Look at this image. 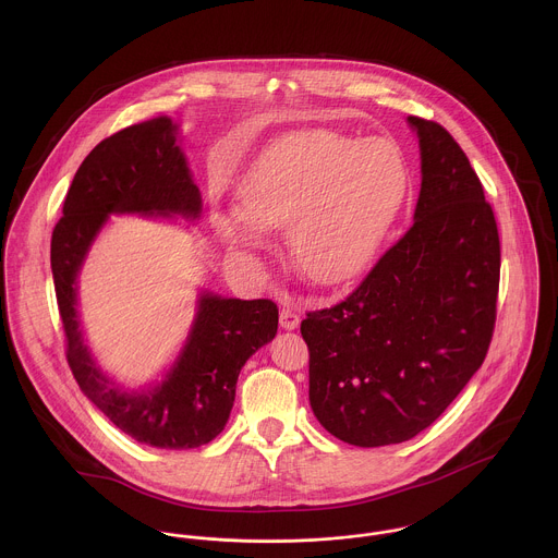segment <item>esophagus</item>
I'll return each mask as SVG.
<instances>
[{
    "label": "esophagus",
    "mask_w": 558,
    "mask_h": 558,
    "mask_svg": "<svg viewBox=\"0 0 558 558\" xmlns=\"http://www.w3.org/2000/svg\"><path fill=\"white\" fill-rule=\"evenodd\" d=\"M279 322H281V326H283L286 330H294V328L299 326V322H301V316H299V312H296L294 305L283 303L281 314H279Z\"/></svg>",
    "instance_id": "obj_1"
}]
</instances>
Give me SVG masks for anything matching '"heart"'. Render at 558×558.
<instances>
[{"mask_svg":"<svg viewBox=\"0 0 558 558\" xmlns=\"http://www.w3.org/2000/svg\"><path fill=\"white\" fill-rule=\"evenodd\" d=\"M408 165L385 140L307 131L281 137L246 167L240 213L223 226L226 242L253 248L259 228H288L294 266L335 286L363 272L398 217Z\"/></svg>","mask_w":558,"mask_h":558,"instance_id":"b5f03b06","label":"heart"}]
</instances>
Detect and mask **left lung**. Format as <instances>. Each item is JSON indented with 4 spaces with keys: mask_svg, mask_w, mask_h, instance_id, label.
<instances>
[{
    "mask_svg": "<svg viewBox=\"0 0 558 558\" xmlns=\"http://www.w3.org/2000/svg\"><path fill=\"white\" fill-rule=\"evenodd\" d=\"M421 148L414 223L341 303L310 312V401L322 427L385 447L429 427L487 354L500 240L483 184L438 122L408 116Z\"/></svg>",
    "mask_w": 558,
    "mask_h": 558,
    "instance_id": "obj_1",
    "label": "left lung"
}]
</instances>
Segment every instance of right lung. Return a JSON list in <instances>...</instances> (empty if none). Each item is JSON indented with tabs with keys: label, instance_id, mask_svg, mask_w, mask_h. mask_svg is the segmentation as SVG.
Segmentation results:
<instances>
[{
	"label": "right lung",
	"instance_id": "add662e5",
	"mask_svg": "<svg viewBox=\"0 0 558 558\" xmlns=\"http://www.w3.org/2000/svg\"><path fill=\"white\" fill-rule=\"evenodd\" d=\"M169 118L133 124L102 140L81 162L51 236V270L66 335V359L81 391L124 434L157 449H195L217 438L232 412L240 369L277 335L268 299L204 292L186 343L165 380L129 393L92 359L77 316V275L109 215L197 219L202 195Z\"/></svg>",
	"mask_w": 558,
	"mask_h": 558
}]
</instances>
